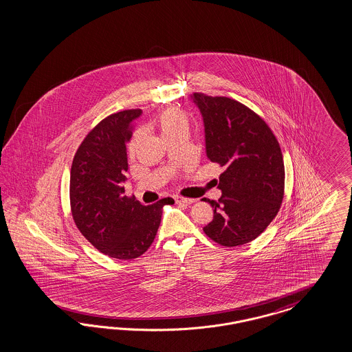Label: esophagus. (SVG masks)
<instances>
[{"mask_svg": "<svg viewBox=\"0 0 352 352\" xmlns=\"http://www.w3.org/2000/svg\"><path fill=\"white\" fill-rule=\"evenodd\" d=\"M175 203L190 205V204L195 203V200L193 199H184V197H175Z\"/></svg>", "mask_w": 352, "mask_h": 352, "instance_id": "34e87169", "label": "esophagus"}]
</instances>
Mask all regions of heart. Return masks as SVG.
<instances>
[{"label": "heart", "mask_w": 352, "mask_h": 352, "mask_svg": "<svg viewBox=\"0 0 352 352\" xmlns=\"http://www.w3.org/2000/svg\"><path fill=\"white\" fill-rule=\"evenodd\" d=\"M156 125L160 130L164 139L170 138L179 134H188V130H190V122H188L187 115L181 109H175V108H168L160 112L156 118ZM138 137L137 134L129 146L130 155L134 153L135 142Z\"/></svg>", "instance_id": "heart-1"}]
</instances>
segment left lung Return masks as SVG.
<instances>
[{
  "label": "left lung",
  "instance_id": "left-lung-1",
  "mask_svg": "<svg viewBox=\"0 0 352 352\" xmlns=\"http://www.w3.org/2000/svg\"><path fill=\"white\" fill-rule=\"evenodd\" d=\"M203 115L206 156L223 166L214 217L204 232L226 248L253 241L272 222L284 197L285 169L276 137L266 122L243 103L195 93Z\"/></svg>",
  "mask_w": 352,
  "mask_h": 352
}]
</instances>
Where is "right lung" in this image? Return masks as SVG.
Wrapping results in <instances>:
<instances>
[{
	"label": "right lung",
	"instance_id": "right-lung-1",
	"mask_svg": "<svg viewBox=\"0 0 352 352\" xmlns=\"http://www.w3.org/2000/svg\"><path fill=\"white\" fill-rule=\"evenodd\" d=\"M142 109H125L102 120L76 152L69 179L71 212L78 231L96 249L116 259L147 252L171 197L142 205L125 196L126 142Z\"/></svg>",
	"mask_w": 352,
	"mask_h": 352
}]
</instances>
